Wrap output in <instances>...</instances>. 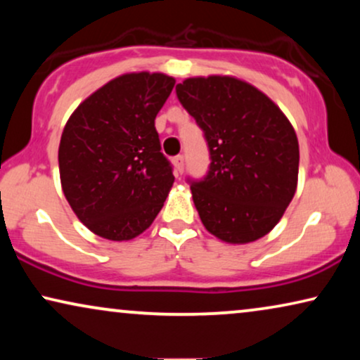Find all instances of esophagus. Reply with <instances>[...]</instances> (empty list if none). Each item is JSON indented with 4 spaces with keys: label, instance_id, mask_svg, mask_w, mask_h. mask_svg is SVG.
I'll return each instance as SVG.
<instances>
[{
    "label": "esophagus",
    "instance_id": "34e87169",
    "mask_svg": "<svg viewBox=\"0 0 360 360\" xmlns=\"http://www.w3.org/2000/svg\"><path fill=\"white\" fill-rule=\"evenodd\" d=\"M174 164H175L176 174L181 175V172H184V167H185V157L184 155H176L174 159Z\"/></svg>",
    "mask_w": 360,
    "mask_h": 360
}]
</instances>
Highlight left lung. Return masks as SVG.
<instances>
[{"instance_id":"1","label":"left lung","mask_w":360,"mask_h":360,"mask_svg":"<svg viewBox=\"0 0 360 360\" xmlns=\"http://www.w3.org/2000/svg\"><path fill=\"white\" fill-rule=\"evenodd\" d=\"M175 91L210 150L203 179H186L201 223L231 244L262 238L297 190L300 150L292 124L262 91L233 77L188 78Z\"/></svg>"}]
</instances>
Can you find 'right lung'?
I'll use <instances>...</instances> for the list:
<instances>
[{
	"instance_id": "1",
	"label": "right lung",
	"mask_w": 360,
	"mask_h": 360,
	"mask_svg": "<svg viewBox=\"0 0 360 360\" xmlns=\"http://www.w3.org/2000/svg\"><path fill=\"white\" fill-rule=\"evenodd\" d=\"M164 73H127L88 96L58 147L63 195L78 219L110 240L149 228L174 184L155 116L174 90Z\"/></svg>"
}]
</instances>
